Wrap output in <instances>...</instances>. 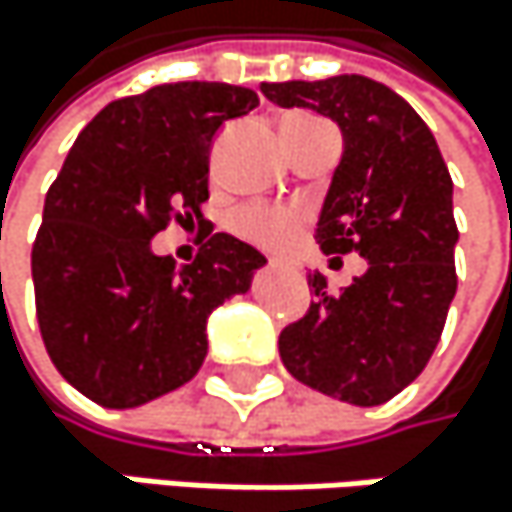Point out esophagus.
Wrapping results in <instances>:
<instances>
[{
  "instance_id": "1",
  "label": "esophagus",
  "mask_w": 512,
  "mask_h": 512,
  "mask_svg": "<svg viewBox=\"0 0 512 512\" xmlns=\"http://www.w3.org/2000/svg\"><path fill=\"white\" fill-rule=\"evenodd\" d=\"M273 264H276V261H273Z\"/></svg>"
}]
</instances>
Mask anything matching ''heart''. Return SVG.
<instances>
[{
  "label": "heart",
  "instance_id": "b5f03b06",
  "mask_svg": "<svg viewBox=\"0 0 512 512\" xmlns=\"http://www.w3.org/2000/svg\"><path fill=\"white\" fill-rule=\"evenodd\" d=\"M303 224V212L279 206H251L236 215V230L264 248H288Z\"/></svg>",
  "mask_w": 512,
  "mask_h": 512
}]
</instances>
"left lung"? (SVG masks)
Returning a JSON list of instances; mask_svg holds the SVG:
<instances>
[{
    "instance_id": "obj_1",
    "label": "left lung",
    "mask_w": 512,
    "mask_h": 512,
    "mask_svg": "<svg viewBox=\"0 0 512 512\" xmlns=\"http://www.w3.org/2000/svg\"><path fill=\"white\" fill-rule=\"evenodd\" d=\"M282 108H309L343 133L315 239L367 261L340 294L309 270L315 300L279 334L285 370L355 407H379L428 364L455 297L452 178L434 133L391 87L364 75L261 84ZM337 261V258H334Z\"/></svg>"
}]
</instances>
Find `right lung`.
I'll return each mask as SVG.
<instances>
[{
	"label": "right lung",
	"mask_w": 512,
	"mask_h": 512,
	"mask_svg": "<svg viewBox=\"0 0 512 512\" xmlns=\"http://www.w3.org/2000/svg\"><path fill=\"white\" fill-rule=\"evenodd\" d=\"M254 105L258 93L236 84H160L108 102L66 154L32 245V285L54 367L93 404L133 410L191 382L209 315L267 264L230 233L181 267L151 248L166 224L203 218L212 139Z\"/></svg>",
	"instance_id": "obj_1"
}]
</instances>
